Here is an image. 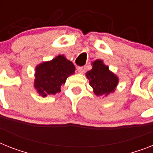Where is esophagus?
Returning a JSON list of instances; mask_svg holds the SVG:
<instances>
[{
	"label": "esophagus",
	"mask_w": 153,
	"mask_h": 153,
	"mask_svg": "<svg viewBox=\"0 0 153 153\" xmlns=\"http://www.w3.org/2000/svg\"><path fill=\"white\" fill-rule=\"evenodd\" d=\"M77 71H78V72H79V74H84L85 72V70L82 67H79V68H77Z\"/></svg>",
	"instance_id": "obj_1"
}]
</instances>
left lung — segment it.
<instances>
[{"label": "left lung", "mask_w": 153, "mask_h": 153, "mask_svg": "<svg viewBox=\"0 0 153 153\" xmlns=\"http://www.w3.org/2000/svg\"><path fill=\"white\" fill-rule=\"evenodd\" d=\"M92 66L85 76L89 80V85L96 96L105 97L115 92L119 82L117 75L112 72L102 60L94 61Z\"/></svg>", "instance_id": "obj_1"}]
</instances>
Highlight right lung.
Instances as JSON below:
<instances>
[{"label":"right lung","mask_w":153,"mask_h":153,"mask_svg":"<svg viewBox=\"0 0 153 153\" xmlns=\"http://www.w3.org/2000/svg\"><path fill=\"white\" fill-rule=\"evenodd\" d=\"M75 67L65 55L59 54L51 61H44L36 67L34 88L42 97L61 92L67 78L74 74Z\"/></svg>","instance_id":"right-lung-1"}]
</instances>
